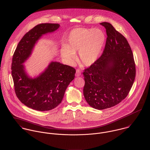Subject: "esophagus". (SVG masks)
Masks as SVG:
<instances>
[{
  "label": "esophagus",
  "mask_w": 150,
  "mask_h": 150,
  "mask_svg": "<svg viewBox=\"0 0 150 150\" xmlns=\"http://www.w3.org/2000/svg\"><path fill=\"white\" fill-rule=\"evenodd\" d=\"M80 75H81V71L79 69H77L76 71V76H79Z\"/></svg>",
  "instance_id": "34e87169"
}]
</instances>
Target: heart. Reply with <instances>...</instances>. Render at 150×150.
<instances>
[{
  "label": "heart",
  "instance_id": "obj_1",
  "mask_svg": "<svg viewBox=\"0 0 150 150\" xmlns=\"http://www.w3.org/2000/svg\"><path fill=\"white\" fill-rule=\"evenodd\" d=\"M105 40L104 33L99 29L76 28L69 33L67 43L61 50V56L69 64H72L78 52L79 59L89 66L98 59Z\"/></svg>",
  "mask_w": 150,
  "mask_h": 150
}]
</instances>
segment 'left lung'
<instances>
[{"instance_id":"8db88e82","label":"left lung","mask_w":150,"mask_h":150,"mask_svg":"<svg viewBox=\"0 0 150 150\" xmlns=\"http://www.w3.org/2000/svg\"><path fill=\"white\" fill-rule=\"evenodd\" d=\"M107 35L101 56L83 72V94L91 107L104 110L120 103L128 95L136 76L130 46L109 23L103 22Z\"/></svg>"}]
</instances>
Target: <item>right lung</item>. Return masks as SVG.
Segmentation results:
<instances>
[{"label":"right lung","instance_id":"add662e5","mask_svg":"<svg viewBox=\"0 0 150 150\" xmlns=\"http://www.w3.org/2000/svg\"><path fill=\"white\" fill-rule=\"evenodd\" d=\"M59 24H38L27 32L18 43L11 64L14 90L19 100L33 110H51L61 103L67 88L74 79V68L52 62L39 76L30 78L23 64L30 55L36 41L42 35L57 30Z\"/></svg>","mask_w":150,"mask_h":150}]
</instances>
